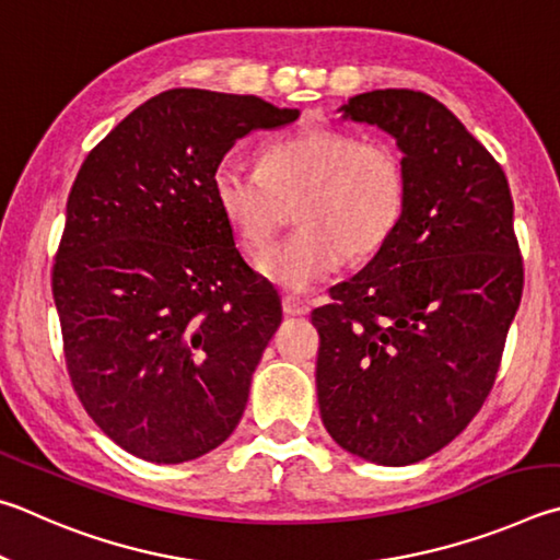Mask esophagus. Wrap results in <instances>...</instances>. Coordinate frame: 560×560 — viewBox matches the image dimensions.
I'll return each instance as SVG.
<instances>
[{
	"mask_svg": "<svg viewBox=\"0 0 560 560\" xmlns=\"http://www.w3.org/2000/svg\"><path fill=\"white\" fill-rule=\"evenodd\" d=\"M310 302H305L302 298L295 295H285L282 298V312H285L288 317H302V315H310Z\"/></svg>",
	"mask_w": 560,
	"mask_h": 560,
	"instance_id": "1",
	"label": "esophagus"
}]
</instances>
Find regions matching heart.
<instances>
[{
	"mask_svg": "<svg viewBox=\"0 0 560 560\" xmlns=\"http://www.w3.org/2000/svg\"><path fill=\"white\" fill-rule=\"evenodd\" d=\"M213 199L248 250H262L292 219L302 229L258 258L275 285L305 292L351 260H366L394 235L406 206V170L386 142L315 127L270 142L258 172L223 164Z\"/></svg>",
	"mask_w": 560,
	"mask_h": 560,
	"instance_id": "1",
	"label": "heart"
}]
</instances>
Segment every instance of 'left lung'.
Segmentation results:
<instances>
[{"label": "left lung", "mask_w": 560, "mask_h": 560, "mask_svg": "<svg viewBox=\"0 0 560 560\" xmlns=\"http://www.w3.org/2000/svg\"><path fill=\"white\" fill-rule=\"evenodd\" d=\"M404 154L406 206L364 270L312 312L327 433L366 463H420L463 433L494 386L524 268L502 166L447 107L371 91L339 107Z\"/></svg>", "instance_id": "8db88e82"}]
</instances>
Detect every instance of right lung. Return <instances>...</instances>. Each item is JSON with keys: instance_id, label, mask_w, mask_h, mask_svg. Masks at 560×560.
<instances>
[{"instance_id": "add662e5", "label": "right lung", "mask_w": 560, "mask_h": 560, "mask_svg": "<svg viewBox=\"0 0 560 560\" xmlns=\"http://www.w3.org/2000/svg\"><path fill=\"white\" fill-rule=\"evenodd\" d=\"M300 117L255 95L174 88L85 156L54 265L68 374L103 433L179 465L229 438L282 322L235 248L213 174L235 140Z\"/></svg>"}]
</instances>
